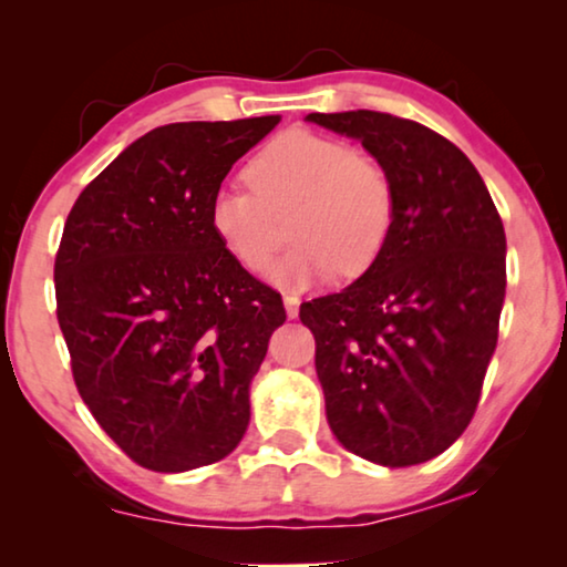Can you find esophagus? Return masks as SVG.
Segmentation results:
<instances>
[{
  "instance_id": "1",
  "label": "esophagus",
  "mask_w": 567,
  "mask_h": 567,
  "mask_svg": "<svg viewBox=\"0 0 567 567\" xmlns=\"http://www.w3.org/2000/svg\"><path fill=\"white\" fill-rule=\"evenodd\" d=\"M284 307H286V317H289V320L299 317V297H297V293H284Z\"/></svg>"
}]
</instances>
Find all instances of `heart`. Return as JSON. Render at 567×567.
I'll return each instance as SVG.
<instances>
[{
  "label": "heart",
  "mask_w": 567,
  "mask_h": 567,
  "mask_svg": "<svg viewBox=\"0 0 567 567\" xmlns=\"http://www.w3.org/2000/svg\"><path fill=\"white\" fill-rule=\"evenodd\" d=\"M250 190L224 185L208 200V229L221 250L250 274H262L276 250L270 212L289 216L293 245L268 278L289 291L324 281L343 266L361 274L392 224V188L382 167L338 138L291 128L268 142L245 167Z\"/></svg>",
  "instance_id": "heart-1"
}]
</instances>
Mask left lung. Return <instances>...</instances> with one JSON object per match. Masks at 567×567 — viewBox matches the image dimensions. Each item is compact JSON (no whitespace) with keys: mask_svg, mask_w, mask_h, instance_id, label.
Segmentation results:
<instances>
[{"mask_svg":"<svg viewBox=\"0 0 567 567\" xmlns=\"http://www.w3.org/2000/svg\"><path fill=\"white\" fill-rule=\"evenodd\" d=\"M361 142L392 188L377 260L301 305L330 431L348 452L410 467L446 452L475 415L506 299V231L460 146L377 111L309 113Z\"/></svg>","mask_w":567,"mask_h":567,"instance_id":"1","label":"left lung"}]
</instances>
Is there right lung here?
<instances>
[{
    "mask_svg": "<svg viewBox=\"0 0 567 567\" xmlns=\"http://www.w3.org/2000/svg\"><path fill=\"white\" fill-rule=\"evenodd\" d=\"M278 121L154 128L69 212L53 278L76 390L146 470L219 462L250 423V382L286 320L284 301L221 250L206 212Z\"/></svg>",
    "mask_w": 567,
    "mask_h": 567,
    "instance_id": "1",
    "label": "right lung"
}]
</instances>
